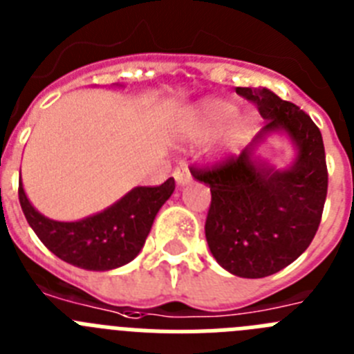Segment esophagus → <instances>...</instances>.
<instances>
[{"label": "esophagus", "mask_w": 354, "mask_h": 354, "mask_svg": "<svg viewBox=\"0 0 354 354\" xmlns=\"http://www.w3.org/2000/svg\"><path fill=\"white\" fill-rule=\"evenodd\" d=\"M174 177L175 180H177V184H187L189 180H192V174H189V168L186 167V165H179V167L175 168L174 170Z\"/></svg>", "instance_id": "obj_1"}]
</instances>
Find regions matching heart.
Instances as JSON below:
<instances>
[{"mask_svg":"<svg viewBox=\"0 0 354 354\" xmlns=\"http://www.w3.org/2000/svg\"><path fill=\"white\" fill-rule=\"evenodd\" d=\"M236 115L234 106L223 101H209L202 106L198 115V133L200 136H212L220 133L230 124Z\"/></svg>","mask_w":354,"mask_h":354,"instance_id":"b5f03b06","label":"heart"}]
</instances>
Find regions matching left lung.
<instances>
[{"label": "left lung", "instance_id": "left-lung-1", "mask_svg": "<svg viewBox=\"0 0 354 354\" xmlns=\"http://www.w3.org/2000/svg\"><path fill=\"white\" fill-rule=\"evenodd\" d=\"M236 93L268 120L261 134L287 133L298 158L289 170H264L246 149L211 167L193 165L192 175L211 187L205 237L218 264L237 277L264 278L310 246L328 193L326 154L321 131L298 106L268 88L237 86Z\"/></svg>", "mask_w": 354, "mask_h": 354}]
</instances>
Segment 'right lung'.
<instances>
[{
  "label": "right lung",
  "mask_w": 354,
  "mask_h": 354,
  "mask_svg": "<svg viewBox=\"0 0 354 354\" xmlns=\"http://www.w3.org/2000/svg\"><path fill=\"white\" fill-rule=\"evenodd\" d=\"M175 189L174 177L140 186L117 204L80 221H55L35 211L19 180V202L44 246L58 259L88 271H108L133 261L145 245L161 205Z\"/></svg>",
  "instance_id": "obj_1"
}]
</instances>
